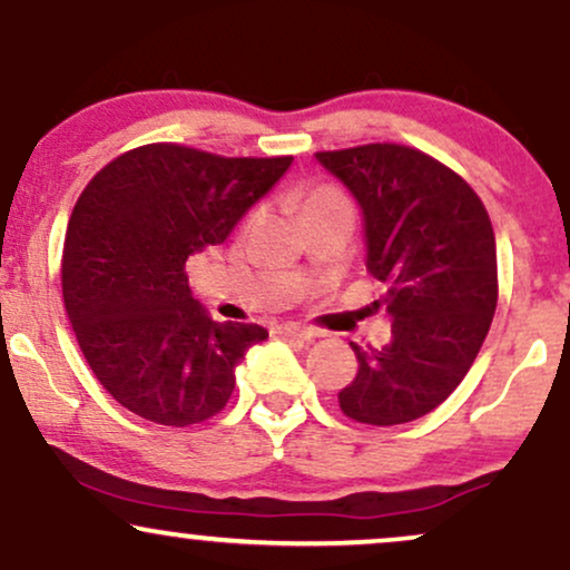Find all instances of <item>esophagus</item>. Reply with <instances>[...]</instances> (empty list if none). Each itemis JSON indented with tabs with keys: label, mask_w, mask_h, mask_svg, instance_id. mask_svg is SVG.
<instances>
[{
	"label": "esophagus",
	"mask_w": 570,
	"mask_h": 570,
	"mask_svg": "<svg viewBox=\"0 0 570 570\" xmlns=\"http://www.w3.org/2000/svg\"><path fill=\"white\" fill-rule=\"evenodd\" d=\"M278 335L284 337H297V340H316L318 332L311 330V326H299V324H281Z\"/></svg>",
	"instance_id": "34e87169"
}]
</instances>
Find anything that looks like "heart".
Wrapping results in <instances>:
<instances>
[{"label":"heart","instance_id":"b5f03b06","mask_svg":"<svg viewBox=\"0 0 570 570\" xmlns=\"http://www.w3.org/2000/svg\"><path fill=\"white\" fill-rule=\"evenodd\" d=\"M335 203H348L345 195L340 193L337 187L332 185H316L313 189H307L305 198H303V214L313 212V208H322V206H335Z\"/></svg>","mask_w":570,"mask_h":570}]
</instances>
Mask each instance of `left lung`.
I'll list each match as a JSON object with an SVG mask.
<instances>
[{
  "mask_svg": "<svg viewBox=\"0 0 570 570\" xmlns=\"http://www.w3.org/2000/svg\"><path fill=\"white\" fill-rule=\"evenodd\" d=\"M364 214L367 271L389 286L391 340L351 345L358 372L340 410L370 426L423 417L474 364L499 303L495 235L476 193L455 171L404 144L316 153Z\"/></svg>",
  "mask_w": 570,
  "mask_h": 570,
  "instance_id": "8db88e82",
  "label": "left lung"
}]
</instances>
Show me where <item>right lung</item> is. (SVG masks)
Returning <instances> with one entry per match:
<instances>
[{
	"label": "right lung",
	"mask_w": 570,
	"mask_h": 570,
	"mask_svg": "<svg viewBox=\"0 0 570 570\" xmlns=\"http://www.w3.org/2000/svg\"><path fill=\"white\" fill-rule=\"evenodd\" d=\"M292 166L144 144L98 171L71 212L61 286L94 375L160 426L225 410L235 367L267 330L214 322L187 284L193 254L217 246Z\"/></svg>",
	"instance_id": "right-lung-1"
}]
</instances>
